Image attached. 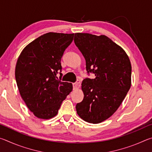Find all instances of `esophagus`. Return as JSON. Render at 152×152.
Returning a JSON list of instances; mask_svg holds the SVG:
<instances>
[{
    "instance_id": "esophagus-1",
    "label": "esophagus",
    "mask_w": 152,
    "mask_h": 152,
    "mask_svg": "<svg viewBox=\"0 0 152 152\" xmlns=\"http://www.w3.org/2000/svg\"><path fill=\"white\" fill-rule=\"evenodd\" d=\"M80 86V81L79 80H77V81L75 82V83L73 84L74 89L79 88Z\"/></svg>"
}]
</instances>
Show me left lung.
I'll return each mask as SVG.
<instances>
[{
    "label": "left lung",
    "instance_id": "left-lung-1",
    "mask_svg": "<svg viewBox=\"0 0 152 152\" xmlns=\"http://www.w3.org/2000/svg\"><path fill=\"white\" fill-rule=\"evenodd\" d=\"M74 40L85 58L87 72L96 76L82 81L84 99L76 104L77 114L96 124L122 103L132 84V65L124 50L107 36L77 33Z\"/></svg>",
    "mask_w": 152,
    "mask_h": 152
}]
</instances>
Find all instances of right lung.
<instances>
[{
  "label": "right lung",
  "instance_id": "1",
  "mask_svg": "<svg viewBox=\"0 0 152 152\" xmlns=\"http://www.w3.org/2000/svg\"><path fill=\"white\" fill-rule=\"evenodd\" d=\"M74 33L50 32L29 43L20 53L15 78L20 96L35 117L49 119L58 114L72 84L61 82V59Z\"/></svg>",
  "mask_w": 152,
  "mask_h": 152
}]
</instances>
